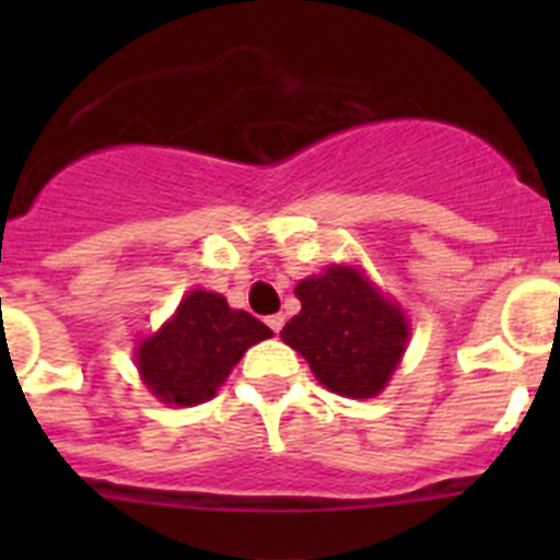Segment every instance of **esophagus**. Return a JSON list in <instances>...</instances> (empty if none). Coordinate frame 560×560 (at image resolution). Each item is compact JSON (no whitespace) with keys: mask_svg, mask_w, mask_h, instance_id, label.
Listing matches in <instances>:
<instances>
[{"mask_svg":"<svg viewBox=\"0 0 560 560\" xmlns=\"http://www.w3.org/2000/svg\"><path fill=\"white\" fill-rule=\"evenodd\" d=\"M266 325H269V328L275 330V334H280V330H283V325H285V316L283 314L266 316Z\"/></svg>","mask_w":560,"mask_h":560,"instance_id":"esophagus-1","label":"esophagus"}]
</instances>
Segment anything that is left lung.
Here are the masks:
<instances>
[{"mask_svg": "<svg viewBox=\"0 0 560 560\" xmlns=\"http://www.w3.org/2000/svg\"><path fill=\"white\" fill-rule=\"evenodd\" d=\"M300 314L280 330L305 355L319 384L345 398H373L387 387L407 350L404 311L355 266H328L294 289Z\"/></svg>", "mask_w": 560, "mask_h": 560, "instance_id": "obj_1", "label": "left lung"}]
</instances>
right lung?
<instances>
[{
	"label": "right lung",
	"mask_w": 560,
	"mask_h": 560,
	"mask_svg": "<svg viewBox=\"0 0 560 560\" xmlns=\"http://www.w3.org/2000/svg\"><path fill=\"white\" fill-rule=\"evenodd\" d=\"M269 336L260 319L230 308L221 294L192 289L176 314L140 341L137 370L151 395L173 407H196L219 393L252 345Z\"/></svg>",
	"instance_id": "right-lung-1"
}]
</instances>
